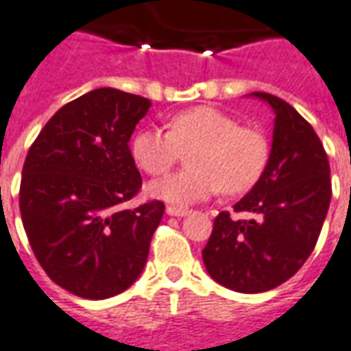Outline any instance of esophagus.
Segmentation results:
<instances>
[{
	"label": "esophagus",
	"instance_id": "34e87169",
	"mask_svg": "<svg viewBox=\"0 0 351 351\" xmlns=\"http://www.w3.org/2000/svg\"><path fill=\"white\" fill-rule=\"evenodd\" d=\"M165 213H167L169 216L182 218V216H188V214H190V210H188V208H178V206H167V210H165Z\"/></svg>",
	"mask_w": 351,
	"mask_h": 351
}]
</instances>
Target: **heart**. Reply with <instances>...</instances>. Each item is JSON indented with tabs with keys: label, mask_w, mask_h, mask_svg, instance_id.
Wrapping results in <instances>:
<instances>
[{
	"label": "heart",
	"mask_w": 351,
	"mask_h": 351,
	"mask_svg": "<svg viewBox=\"0 0 351 351\" xmlns=\"http://www.w3.org/2000/svg\"><path fill=\"white\" fill-rule=\"evenodd\" d=\"M169 130L150 125L135 133L131 156L148 175L173 167L182 150H190L193 169L178 171L146 186L148 195L171 205H193L223 188L239 193L256 182L267 163V141L250 128H239L235 118L214 107L176 112Z\"/></svg>",
	"instance_id": "heart-1"
}]
</instances>
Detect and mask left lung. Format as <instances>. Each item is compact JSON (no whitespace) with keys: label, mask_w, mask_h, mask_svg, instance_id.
I'll return each instance as SVG.
<instances>
[{"label":"left lung","mask_w":351,"mask_h":351,"mask_svg":"<svg viewBox=\"0 0 351 351\" xmlns=\"http://www.w3.org/2000/svg\"><path fill=\"white\" fill-rule=\"evenodd\" d=\"M250 95L274 112L271 154L233 206L248 220L220 213L203 250L206 272L239 293L269 291L291 278L314 250L331 203L329 160L314 128L276 95Z\"/></svg>","instance_id":"obj_1"}]
</instances>
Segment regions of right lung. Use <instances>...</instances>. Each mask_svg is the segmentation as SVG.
I'll return each mask as SVG.
<instances>
[{
  "instance_id": "right-lung-1",
  "label": "right lung",
  "mask_w": 351,
  "mask_h": 351,
  "mask_svg": "<svg viewBox=\"0 0 351 351\" xmlns=\"http://www.w3.org/2000/svg\"><path fill=\"white\" fill-rule=\"evenodd\" d=\"M150 99L97 88L50 118L29 148L20 214L45 272L82 299H108L141 276L165 205L120 206L141 188L131 133Z\"/></svg>"
}]
</instances>
